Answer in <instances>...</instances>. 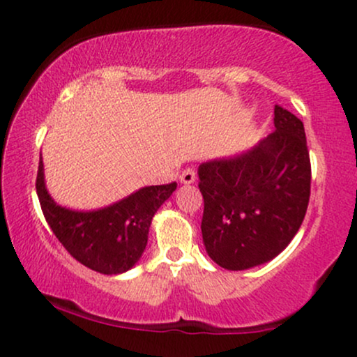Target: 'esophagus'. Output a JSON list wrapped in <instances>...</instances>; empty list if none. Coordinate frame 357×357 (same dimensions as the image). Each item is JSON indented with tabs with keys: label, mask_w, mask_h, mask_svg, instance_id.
Returning a JSON list of instances; mask_svg holds the SVG:
<instances>
[{
	"label": "esophagus",
	"mask_w": 357,
	"mask_h": 357,
	"mask_svg": "<svg viewBox=\"0 0 357 357\" xmlns=\"http://www.w3.org/2000/svg\"><path fill=\"white\" fill-rule=\"evenodd\" d=\"M179 181H181L183 184H192L196 181V171L191 169V167L184 169L181 176H179Z\"/></svg>",
	"instance_id": "34e87169"
}]
</instances>
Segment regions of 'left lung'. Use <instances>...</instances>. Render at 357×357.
<instances>
[{"instance_id": "left-lung-1", "label": "left lung", "mask_w": 357, "mask_h": 357, "mask_svg": "<svg viewBox=\"0 0 357 357\" xmlns=\"http://www.w3.org/2000/svg\"><path fill=\"white\" fill-rule=\"evenodd\" d=\"M275 130L233 158L198 169L203 243L227 270L270 261L292 241L310 196V159L301 119L275 105Z\"/></svg>"}]
</instances>
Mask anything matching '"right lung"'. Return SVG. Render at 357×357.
Returning a JSON list of instances; mask_svg holds the SVG:
<instances>
[{"label":"right lung","instance_id":"1","mask_svg":"<svg viewBox=\"0 0 357 357\" xmlns=\"http://www.w3.org/2000/svg\"><path fill=\"white\" fill-rule=\"evenodd\" d=\"M176 186H146L100 210L75 211L56 204L48 195L42 154L36 174V195L52 231L77 261L104 275L124 273L137 264L146 250L154 213Z\"/></svg>","mask_w":357,"mask_h":357}]
</instances>
